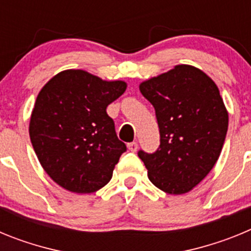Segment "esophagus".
<instances>
[{
  "label": "esophagus",
  "mask_w": 251,
  "mask_h": 251,
  "mask_svg": "<svg viewBox=\"0 0 251 251\" xmlns=\"http://www.w3.org/2000/svg\"><path fill=\"white\" fill-rule=\"evenodd\" d=\"M128 150H129L130 152H136V151L138 150V143H137V142H130V143H128Z\"/></svg>",
  "instance_id": "esophagus-1"
}]
</instances>
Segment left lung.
Listing matches in <instances>:
<instances>
[{
	"mask_svg": "<svg viewBox=\"0 0 251 251\" xmlns=\"http://www.w3.org/2000/svg\"><path fill=\"white\" fill-rule=\"evenodd\" d=\"M154 106L161 145L138 157L148 178L170 195L187 194L208 175L220 157L229 114L211 77L192 65H176L139 84Z\"/></svg>",
	"mask_w": 251,
	"mask_h": 251,
	"instance_id": "1",
	"label": "left lung"
}]
</instances>
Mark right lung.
<instances>
[{
	"label": "right lung",
	"mask_w": 251,
	"mask_h": 251,
	"mask_svg": "<svg viewBox=\"0 0 251 251\" xmlns=\"http://www.w3.org/2000/svg\"><path fill=\"white\" fill-rule=\"evenodd\" d=\"M126 89V81L103 80L76 69L60 72L43 86L28 133L54 182L76 194H92L109 182L127 147L117 137L106 106Z\"/></svg>",
	"instance_id": "1"
}]
</instances>
